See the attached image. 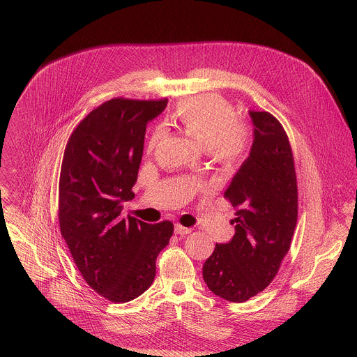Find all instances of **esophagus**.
<instances>
[{
  "label": "esophagus",
  "mask_w": 357,
  "mask_h": 357,
  "mask_svg": "<svg viewBox=\"0 0 357 357\" xmlns=\"http://www.w3.org/2000/svg\"><path fill=\"white\" fill-rule=\"evenodd\" d=\"M192 231V228H187V227H183V225H180V224H176V227H174V232L177 234V235H187V234H190Z\"/></svg>",
  "instance_id": "esophagus-1"
}]
</instances>
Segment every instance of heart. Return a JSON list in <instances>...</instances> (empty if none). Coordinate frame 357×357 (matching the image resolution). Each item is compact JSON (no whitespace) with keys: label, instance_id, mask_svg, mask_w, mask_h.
Returning <instances> with one entry per match:
<instances>
[{"label":"heart","instance_id":"1","mask_svg":"<svg viewBox=\"0 0 357 357\" xmlns=\"http://www.w3.org/2000/svg\"><path fill=\"white\" fill-rule=\"evenodd\" d=\"M174 121L220 163H234L248 150L249 132L236 122L234 105L221 96L204 95L181 102ZM159 137L160 130L156 129L149 142L150 150Z\"/></svg>","mask_w":357,"mask_h":357}]
</instances>
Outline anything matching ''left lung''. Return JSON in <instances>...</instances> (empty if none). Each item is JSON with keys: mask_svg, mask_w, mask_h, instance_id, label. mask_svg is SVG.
<instances>
[{"mask_svg": "<svg viewBox=\"0 0 357 357\" xmlns=\"http://www.w3.org/2000/svg\"><path fill=\"white\" fill-rule=\"evenodd\" d=\"M255 140L224 198L236 208L235 235L215 245L204 280L215 296L245 303L276 276L290 250L298 215L294 156L286 130L268 111H250Z\"/></svg>", "mask_w": 357, "mask_h": 357, "instance_id": "8db88e82", "label": "left lung"}]
</instances>
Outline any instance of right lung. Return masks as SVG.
<instances>
[{
  "label": "right lung",
  "mask_w": 357,
  "mask_h": 357,
  "mask_svg": "<svg viewBox=\"0 0 357 357\" xmlns=\"http://www.w3.org/2000/svg\"><path fill=\"white\" fill-rule=\"evenodd\" d=\"M167 99L115 98L91 111L73 130L59 180V225L85 282L105 300L123 304L151 284L156 257L173 222L121 217L143 156L147 123Z\"/></svg>",
  "instance_id": "1"
}]
</instances>
